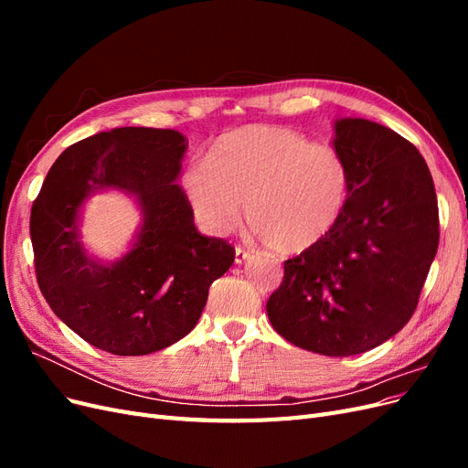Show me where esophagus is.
<instances>
[{
	"label": "esophagus",
	"instance_id": "esophagus-1",
	"mask_svg": "<svg viewBox=\"0 0 468 468\" xmlns=\"http://www.w3.org/2000/svg\"><path fill=\"white\" fill-rule=\"evenodd\" d=\"M248 258H250V251L242 246H236V258H234L236 263H244Z\"/></svg>",
	"mask_w": 468,
	"mask_h": 468
}]
</instances>
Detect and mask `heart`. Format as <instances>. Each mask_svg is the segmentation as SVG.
<instances>
[{
	"mask_svg": "<svg viewBox=\"0 0 468 468\" xmlns=\"http://www.w3.org/2000/svg\"><path fill=\"white\" fill-rule=\"evenodd\" d=\"M193 215L210 234H230L242 218L277 253L318 246L344 218L351 174L335 148L291 129L250 124L220 136L207 160L181 176Z\"/></svg>",
	"mask_w": 468,
	"mask_h": 468,
	"instance_id": "1",
	"label": "heart"
}]
</instances>
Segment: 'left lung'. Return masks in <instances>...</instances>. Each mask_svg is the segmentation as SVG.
Listing matches in <instances>:
<instances>
[{
    "instance_id": "8db88e82",
    "label": "left lung",
    "mask_w": 468,
    "mask_h": 468,
    "mask_svg": "<svg viewBox=\"0 0 468 468\" xmlns=\"http://www.w3.org/2000/svg\"><path fill=\"white\" fill-rule=\"evenodd\" d=\"M351 174L344 218L318 246L285 261L267 316L296 347L357 356L416 313L439 244L433 179L418 148L367 119L335 122Z\"/></svg>"
}]
</instances>
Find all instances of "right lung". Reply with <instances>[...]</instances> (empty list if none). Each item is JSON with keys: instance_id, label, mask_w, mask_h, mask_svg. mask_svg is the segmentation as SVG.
<instances>
[{"instance_id": "obj_1", "label": "right lung", "mask_w": 468, "mask_h": 468, "mask_svg": "<svg viewBox=\"0 0 468 468\" xmlns=\"http://www.w3.org/2000/svg\"><path fill=\"white\" fill-rule=\"evenodd\" d=\"M187 138L172 129L122 126L66 148L31 208L38 289L52 313L112 356H148L199 322L208 287L234 263V248L195 229L176 183ZM117 186L139 197L145 224L135 248L101 266L82 251L75 217L90 190Z\"/></svg>"}]
</instances>
